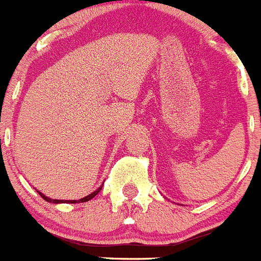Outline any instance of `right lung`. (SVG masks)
I'll list each match as a JSON object with an SVG mask.
<instances>
[{
  "instance_id": "1",
  "label": "right lung",
  "mask_w": 261,
  "mask_h": 261,
  "mask_svg": "<svg viewBox=\"0 0 261 261\" xmlns=\"http://www.w3.org/2000/svg\"><path fill=\"white\" fill-rule=\"evenodd\" d=\"M101 188H102V186H101L100 188H97V190H96L95 192H92L91 195L86 196V197L81 198V200H70V201H63V200H52V198H49V197H47V196H44L43 193H41V192H38V193H39V196H41V197L43 198L44 201H47V202H52V203H60V202H66V203H76V202H86V201H89V200H91V198H93V197H95L96 195H97L98 192H100V191H101Z\"/></svg>"
}]
</instances>
